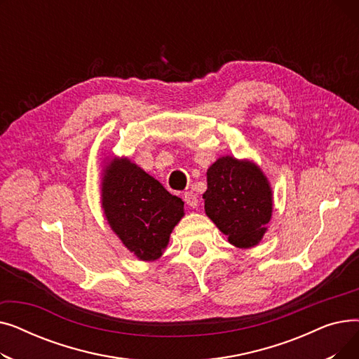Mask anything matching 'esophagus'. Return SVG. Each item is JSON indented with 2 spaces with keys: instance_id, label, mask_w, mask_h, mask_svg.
I'll return each instance as SVG.
<instances>
[{
  "instance_id": "obj_1",
  "label": "esophagus",
  "mask_w": 359,
  "mask_h": 359,
  "mask_svg": "<svg viewBox=\"0 0 359 359\" xmlns=\"http://www.w3.org/2000/svg\"><path fill=\"white\" fill-rule=\"evenodd\" d=\"M183 201L186 202V205H189L191 208H196L198 203H199L198 195H195L194 192H184V195H183Z\"/></svg>"
}]
</instances>
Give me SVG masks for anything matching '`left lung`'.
Listing matches in <instances>:
<instances>
[{"mask_svg":"<svg viewBox=\"0 0 359 359\" xmlns=\"http://www.w3.org/2000/svg\"><path fill=\"white\" fill-rule=\"evenodd\" d=\"M205 214L238 249H252L268 231L273 192L252 160L222 156L206 170Z\"/></svg>","mask_w":359,"mask_h":359,"instance_id":"8db88e82","label":"left lung"}]
</instances>
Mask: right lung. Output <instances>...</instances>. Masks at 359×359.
<instances>
[{
	"label": "right lung",
	"instance_id": "right-lung-1",
	"mask_svg": "<svg viewBox=\"0 0 359 359\" xmlns=\"http://www.w3.org/2000/svg\"><path fill=\"white\" fill-rule=\"evenodd\" d=\"M103 163L100 202L111 231L137 259L157 260L184 215L183 201L128 157Z\"/></svg>",
	"mask_w": 359,
	"mask_h": 359
}]
</instances>
